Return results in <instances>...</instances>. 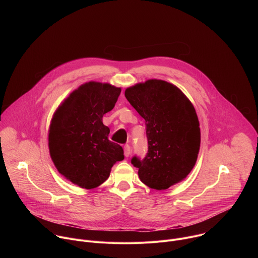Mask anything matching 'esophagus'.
<instances>
[{
	"label": "esophagus",
	"instance_id": "34e87169",
	"mask_svg": "<svg viewBox=\"0 0 258 258\" xmlns=\"http://www.w3.org/2000/svg\"><path fill=\"white\" fill-rule=\"evenodd\" d=\"M123 149H124V155H125V157H128V156L131 155V152H132L131 146H130V145H125Z\"/></svg>",
	"mask_w": 258,
	"mask_h": 258
}]
</instances>
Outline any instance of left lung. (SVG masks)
Returning a JSON list of instances; mask_svg holds the SVG:
<instances>
[{"label":"left lung","mask_w":258,"mask_h":258,"mask_svg":"<svg viewBox=\"0 0 258 258\" xmlns=\"http://www.w3.org/2000/svg\"><path fill=\"white\" fill-rule=\"evenodd\" d=\"M130 104L146 121L148 153L132 158L142 182L166 190L186 178L200 149V127L196 110L177 87L149 80L127 88Z\"/></svg>","instance_id":"obj_1"}]
</instances>
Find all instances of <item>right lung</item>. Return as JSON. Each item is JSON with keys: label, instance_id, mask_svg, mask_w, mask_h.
Instances as JSON below:
<instances>
[{"label": "right lung", "instance_id": "1", "mask_svg": "<svg viewBox=\"0 0 258 258\" xmlns=\"http://www.w3.org/2000/svg\"><path fill=\"white\" fill-rule=\"evenodd\" d=\"M121 89L90 82L57 108L49 130V150L58 171L81 188L94 189L124 158L122 147L108 140L103 115L111 111Z\"/></svg>", "mask_w": 258, "mask_h": 258}]
</instances>
